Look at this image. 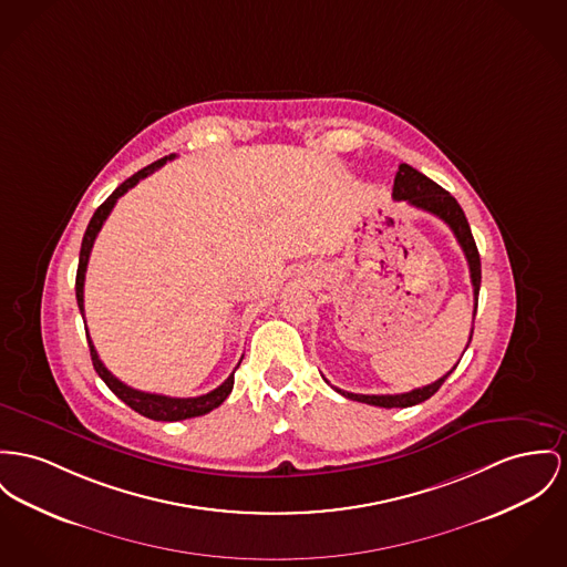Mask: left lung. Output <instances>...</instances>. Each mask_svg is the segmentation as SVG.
I'll use <instances>...</instances> for the list:
<instances>
[{
  "instance_id": "8db88e82",
  "label": "left lung",
  "mask_w": 567,
  "mask_h": 567,
  "mask_svg": "<svg viewBox=\"0 0 567 567\" xmlns=\"http://www.w3.org/2000/svg\"><path fill=\"white\" fill-rule=\"evenodd\" d=\"M393 199H404V202H409L411 206H415L419 210L436 215L439 219H443L447 226L452 227L453 236L460 243V247H462V251L466 256V262H468V270H471V284H473V297H475L473 320H475L477 299H480V286H482V262H480V251H477L475 238H473L468 221L464 217V210L460 208L455 197H453L450 190L439 187L434 181H430L427 176L416 172L415 167L402 163L398 174H395V181H393ZM471 338H473V331L468 336V343H471ZM453 370H455V365H453ZM452 372H447L445 377L434 380L432 384H425L421 389H413L409 393H398V395H361V393L341 391L338 386H333V389L341 393L343 398L354 400V402H365V404L380 406V409H406V406H415V404L425 402L427 398H432Z\"/></svg>"
}]
</instances>
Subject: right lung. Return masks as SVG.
Masks as SVG:
<instances>
[{"instance_id": "right-lung-1", "label": "right lung", "mask_w": 567, "mask_h": 567, "mask_svg": "<svg viewBox=\"0 0 567 567\" xmlns=\"http://www.w3.org/2000/svg\"><path fill=\"white\" fill-rule=\"evenodd\" d=\"M176 158V154H169V156H163L158 161H154L148 167L140 169L137 174H133L128 181H124L117 189L96 208V213L92 215L87 229L83 234V240H81V251H79V266H76V305H79V311L83 316V281H85V268H87V260H90V251H92V245L96 240V234L101 231V227L105 224V219L110 217L112 208L117 202V197H122L128 189H133L142 178L151 176L154 169L163 167L167 161ZM85 336H87V346H90V357H92V365L96 370V374L105 380V384L114 391L115 395L126 404L131 406L135 413L140 415L148 416L154 421H183V419H190V416H202L206 413H210L213 409L221 406L226 402L227 395L231 393V386H234V372L227 377L226 382H221L217 389H213L210 393L206 395H197V398H167V395H158V393H146V391H137L128 384H124L122 380L117 378L103 365V361L99 359V352L94 348V343L90 340V333L85 329ZM240 365V363H238Z\"/></svg>"}]
</instances>
